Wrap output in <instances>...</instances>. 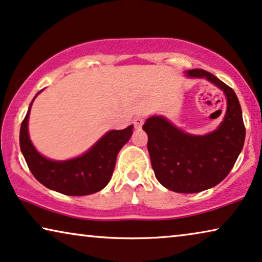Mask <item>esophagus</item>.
<instances>
[{"label":"esophagus","instance_id":"obj_1","mask_svg":"<svg viewBox=\"0 0 262 262\" xmlns=\"http://www.w3.org/2000/svg\"><path fill=\"white\" fill-rule=\"evenodd\" d=\"M143 122H145V119H143L142 116H136L134 121H133V123H134V127L136 128V129H140V128L142 127Z\"/></svg>","mask_w":262,"mask_h":262}]
</instances>
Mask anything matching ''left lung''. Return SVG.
I'll return each instance as SVG.
<instances>
[{
    "label": "left lung",
    "instance_id": "1",
    "mask_svg": "<svg viewBox=\"0 0 262 262\" xmlns=\"http://www.w3.org/2000/svg\"><path fill=\"white\" fill-rule=\"evenodd\" d=\"M189 78H205L220 88L227 110L215 130L204 135L184 132L161 115L149 116L142 129L148 135L147 148L154 174L161 185L179 193L211 189L228 176L240 156L246 138L242 110L234 90L212 73L187 70Z\"/></svg>",
    "mask_w": 262,
    "mask_h": 262
}]
</instances>
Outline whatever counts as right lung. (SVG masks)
Masks as SVG:
<instances>
[{"label": "right lung", "instance_id": "1", "mask_svg": "<svg viewBox=\"0 0 262 262\" xmlns=\"http://www.w3.org/2000/svg\"><path fill=\"white\" fill-rule=\"evenodd\" d=\"M41 91L29 104L20 128V148L32 174L47 189L68 196H86L104 189L112 179L117 154L129 141L133 124L121 130L106 132L82 156L69 160L49 159L36 150L28 133L32 104Z\"/></svg>", "mask_w": 262, "mask_h": 262}]
</instances>
